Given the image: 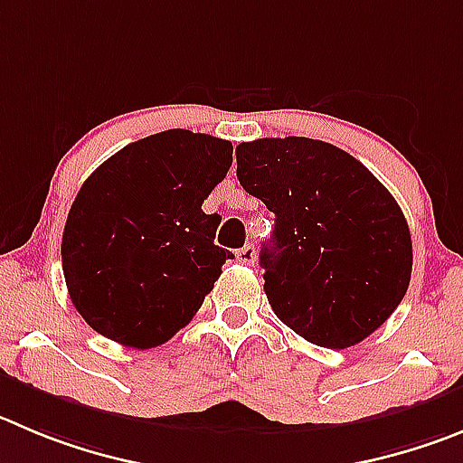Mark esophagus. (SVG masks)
I'll use <instances>...</instances> for the list:
<instances>
[{
  "mask_svg": "<svg viewBox=\"0 0 463 463\" xmlns=\"http://www.w3.org/2000/svg\"><path fill=\"white\" fill-rule=\"evenodd\" d=\"M237 256V260L241 262V265H253V260H256V249H253V246H241L240 251L235 253Z\"/></svg>",
  "mask_w": 463,
  "mask_h": 463,
  "instance_id": "34e87169",
  "label": "esophagus"
}]
</instances>
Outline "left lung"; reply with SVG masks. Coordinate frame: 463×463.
<instances>
[{
  "label": "left lung",
  "instance_id": "obj_1",
  "mask_svg": "<svg viewBox=\"0 0 463 463\" xmlns=\"http://www.w3.org/2000/svg\"><path fill=\"white\" fill-rule=\"evenodd\" d=\"M237 178L276 217L260 267L280 322L345 349L391 317L411 280V232L356 157L306 137L256 139L237 146Z\"/></svg>",
  "mask_w": 463,
  "mask_h": 463
}]
</instances>
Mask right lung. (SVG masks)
I'll return each mask as SVG.
<instances>
[{
    "mask_svg": "<svg viewBox=\"0 0 463 463\" xmlns=\"http://www.w3.org/2000/svg\"><path fill=\"white\" fill-rule=\"evenodd\" d=\"M231 164V141L166 129L90 173L61 240L68 295L90 329L150 349L189 324L232 260L214 244L222 217L201 210Z\"/></svg>",
    "mask_w": 463,
    "mask_h": 463,
    "instance_id": "1",
    "label": "right lung"
}]
</instances>
